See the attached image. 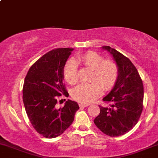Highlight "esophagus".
I'll use <instances>...</instances> for the list:
<instances>
[{
    "instance_id": "obj_1",
    "label": "esophagus",
    "mask_w": 158,
    "mask_h": 158,
    "mask_svg": "<svg viewBox=\"0 0 158 158\" xmlns=\"http://www.w3.org/2000/svg\"><path fill=\"white\" fill-rule=\"evenodd\" d=\"M89 105L88 104H83V103H80L79 106L80 107H87Z\"/></svg>"
}]
</instances>
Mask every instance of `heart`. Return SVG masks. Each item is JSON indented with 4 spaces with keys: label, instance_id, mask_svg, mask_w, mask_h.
<instances>
[{
    "label": "heart",
    "instance_id": "1",
    "mask_svg": "<svg viewBox=\"0 0 158 158\" xmlns=\"http://www.w3.org/2000/svg\"><path fill=\"white\" fill-rule=\"evenodd\" d=\"M81 63L92 69L90 84H80L72 89V96L83 104H89L105 91L114 86L118 78V67L111 59H103L97 52L88 51L78 56L75 61L70 60L63 69L64 78L69 84H75L78 81V72L76 63Z\"/></svg>",
    "mask_w": 158,
    "mask_h": 158
}]
</instances>
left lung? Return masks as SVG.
<instances>
[{
    "instance_id": "obj_1",
    "label": "left lung",
    "mask_w": 158,
    "mask_h": 158,
    "mask_svg": "<svg viewBox=\"0 0 158 158\" xmlns=\"http://www.w3.org/2000/svg\"><path fill=\"white\" fill-rule=\"evenodd\" d=\"M102 49L112 55L118 67V78L103 101L109 107L99 106L94 123L109 136H120L133 129L143 109V83L136 68L127 57L109 46Z\"/></svg>"
}]
</instances>
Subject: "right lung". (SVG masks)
I'll use <instances>...</instances> for the list:
<instances>
[{"label": "right lung", "instance_id": "obj_1", "mask_svg": "<svg viewBox=\"0 0 158 158\" xmlns=\"http://www.w3.org/2000/svg\"><path fill=\"white\" fill-rule=\"evenodd\" d=\"M73 50H50L31 66L25 76L23 89L25 111L35 130L45 138L63 133L79 109L78 104L70 99L62 108L56 107L58 97L69 95L63 83V69Z\"/></svg>", "mask_w": 158, "mask_h": 158}]
</instances>
